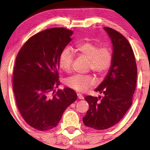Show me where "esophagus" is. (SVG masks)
Listing matches in <instances>:
<instances>
[{"instance_id": "esophagus-1", "label": "esophagus", "mask_w": 150, "mask_h": 150, "mask_svg": "<svg viewBox=\"0 0 150 150\" xmlns=\"http://www.w3.org/2000/svg\"><path fill=\"white\" fill-rule=\"evenodd\" d=\"M77 98H78L79 99H84V97L82 95V94H80V93H78V94H77Z\"/></svg>"}]
</instances>
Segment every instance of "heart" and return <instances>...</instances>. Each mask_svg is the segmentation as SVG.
<instances>
[{
    "instance_id": "obj_1",
    "label": "heart",
    "mask_w": 150,
    "mask_h": 150,
    "mask_svg": "<svg viewBox=\"0 0 150 150\" xmlns=\"http://www.w3.org/2000/svg\"><path fill=\"white\" fill-rule=\"evenodd\" d=\"M77 55L89 60L88 70H92L99 75L106 73L112 63V53L107 46H99L92 42L79 43L72 50ZM73 53L70 49H63L58 58V64L62 70L69 73L73 61ZM70 88L83 92L95 85V79L91 75H74L65 81Z\"/></svg>"
}]
</instances>
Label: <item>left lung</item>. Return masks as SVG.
<instances>
[{
	"label": "left lung",
	"instance_id": "left-lung-1",
	"mask_svg": "<svg viewBox=\"0 0 150 150\" xmlns=\"http://www.w3.org/2000/svg\"><path fill=\"white\" fill-rule=\"evenodd\" d=\"M113 44L112 63L107 75L95 89L103 97L87 96L89 108L82 118L96 130L111 128L122 119L132 105L137 82L135 55L128 41L117 31L104 27Z\"/></svg>",
	"mask_w": 150,
	"mask_h": 150
}]
</instances>
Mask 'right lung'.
Instances as JSON below:
<instances>
[{"label": "right lung", "mask_w": 150, "mask_h": 150, "mask_svg": "<svg viewBox=\"0 0 150 150\" xmlns=\"http://www.w3.org/2000/svg\"><path fill=\"white\" fill-rule=\"evenodd\" d=\"M73 31L47 29L30 37L16 57L13 88L22 118L32 128L45 131L57 126L65 110L76 101L73 89L60 85L58 58L72 41Z\"/></svg>", "instance_id": "right-lung-1"}]
</instances>
